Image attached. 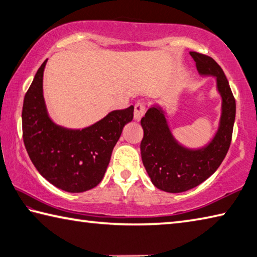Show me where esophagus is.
Wrapping results in <instances>:
<instances>
[{
    "label": "esophagus",
    "instance_id": "esophagus-1",
    "mask_svg": "<svg viewBox=\"0 0 257 257\" xmlns=\"http://www.w3.org/2000/svg\"><path fill=\"white\" fill-rule=\"evenodd\" d=\"M145 114V105L142 103H137L135 105V111H134V119L136 121H141V119Z\"/></svg>",
    "mask_w": 257,
    "mask_h": 257
}]
</instances>
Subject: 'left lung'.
Here are the masks:
<instances>
[{
    "label": "left lung",
    "mask_w": 257,
    "mask_h": 257,
    "mask_svg": "<svg viewBox=\"0 0 257 257\" xmlns=\"http://www.w3.org/2000/svg\"><path fill=\"white\" fill-rule=\"evenodd\" d=\"M202 77H213L221 97V114L216 130L205 145L188 147L178 141L169 124L163 105H152L141 124L143 164L152 184L167 193H182L201 185L222 163L231 143L236 101L221 67L207 55L190 52Z\"/></svg>",
    "instance_id": "obj_1"
}]
</instances>
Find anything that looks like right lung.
I'll list each match as a JSON object with an SVG mask.
<instances>
[{
    "label": "right lung",
    "instance_id": "add662e5",
    "mask_svg": "<svg viewBox=\"0 0 257 257\" xmlns=\"http://www.w3.org/2000/svg\"><path fill=\"white\" fill-rule=\"evenodd\" d=\"M47 60L38 69L23 106V135L27 153L37 171L68 193H82L102 181L113 147L134 118V106L114 110L81 129L55 123L47 111L43 76Z\"/></svg>",
    "mask_w": 257,
    "mask_h": 257
}]
</instances>
